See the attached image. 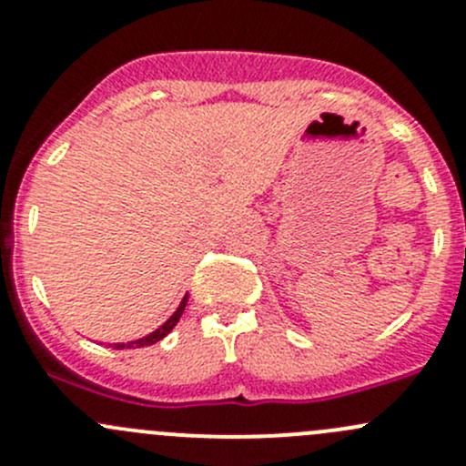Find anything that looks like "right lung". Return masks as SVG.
Here are the masks:
<instances>
[{
	"label": "right lung",
	"instance_id": "right-lung-1",
	"mask_svg": "<svg viewBox=\"0 0 466 466\" xmlns=\"http://www.w3.org/2000/svg\"><path fill=\"white\" fill-rule=\"evenodd\" d=\"M187 299H189V295H185V298H182L180 307L176 309V313H173V316L168 318V320L164 322L162 327H157V329H155L153 333H148V336H144V338H137V340H130V342H116V345H115V350H133V347H146V345H155V342H159V340H162L164 336H168V333H171V329L176 327L177 320H180V318H182V313H185Z\"/></svg>",
	"mask_w": 466,
	"mask_h": 466
}]
</instances>
